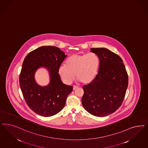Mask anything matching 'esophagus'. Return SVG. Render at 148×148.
Wrapping results in <instances>:
<instances>
[{
    "label": "esophagus",
    "instance_id": "obj_1",
    "mask_svg": "<svg viewBox=\"0 0 148 148\" xmlns=\"http://www.w3.org/2000/svg\"><path fill=\"white\" fill-rule=\"evenodd\" d=\"M77 88H78V86H73V90H76Z\"/></svg>",
    "mask_w": 148,
    "mask_h": 148
}]
</instances>
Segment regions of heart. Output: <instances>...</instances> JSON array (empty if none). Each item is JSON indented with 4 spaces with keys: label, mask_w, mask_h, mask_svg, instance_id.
Wrapping results in <instances>:
<instances>
[{
    "label": "heart",
    "mask_w": 148,
    "mask_h": 148,
    "mask_svg": "<svg viewBox=\"0 0 148 148\" xmlns=\"http://www.w3.org/2000/svg\"><path fill=\"white\" fill-rule=\"evenodd\" d=\"M100 66V59L93 53L74 54L67 58L65 65L59 68V73L63 81L72 83L75 78L83 84H88L95 78Z\"/></svg>",
    "instance_id": "b5f03b06"
}]
</instances>
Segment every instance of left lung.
Instances as JSON below:
<instances>
[{
	"instance_id": "obj_1",
	"label": "left lung",
	"mask_w": 148,
	"mask_h": 148,
	"mask_svg": "<svg viewBox=\"0 0 148 148\" xmlns=\"http://www.w3.org/2000/svg\"><path fill=\"white\" fill-rule=\"evenodd\" d=\"M100 59L93 81L83 86L82 103L91 114L103 117L112 114L122 104L128 86V75L122 59L105 48H92Z\"/></svg>"
}]
</instances>
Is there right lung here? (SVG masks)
Instances as JSON below:
<instances>
[{"mask_svg": "<svg viewBox=\"0 0 148 148\" xmlns=\"http://www.w3.org/2000/svg\"><path fill=\"white\" fill-rule=\"evenodd\" d=\"M67 55L55 46H42L30 52L25 58L19 75V86L29 107L36 114L51 116L61 111L72 86L62 83L59 68ZM46 67L51 80L46 87L38 86L34 79L36 70Z\"/></svg>", "mask_w": 148, "mask_h": 148, "instance_id": "obj_1", "label": "right lung"}]
</instances>
